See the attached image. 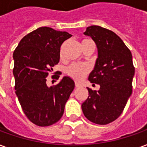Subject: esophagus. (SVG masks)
Listing matches in <instances>:
<instances>
[{
    "instance_id": "34e87169",
    "label": "esophagus",
    "mask_w": 147,
    "mask_h": 147,
    "mask_svg": "<svg viewBox=\"0 0 147 147\" xmlns=\"http://www.w3.org/2000/svg\"><path fill=\"white\" fill-rule=\"evenodd\" d=\"M76 87L77 88V87H80V84L77 83V82H76Z\"/></svg>"
}]
</instances>
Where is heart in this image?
<instances>
[{"instance_id":"obj_1","label":"heart","mask_w":147,"mask_h":147,"mask_svg":"<svg viewBox=\"0 0 147 147\" xmlns=\"http://www.w3.org/2000/svg\"><path fill=\"white\" fill-rule=\"evenodd\" d=\"M87 72H88V68L84 66L71 65L67 68V74L71 78L76 80H81Z\"/></svg>"}]
</instances>
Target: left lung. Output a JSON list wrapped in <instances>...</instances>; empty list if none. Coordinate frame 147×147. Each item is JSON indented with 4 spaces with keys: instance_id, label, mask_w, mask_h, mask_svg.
Listing matches in <instances>:
<instances>
[{
    "instance_id": "obj_1",
    "label": "left lung",
    "mask_w": 147,
    "mask_h": 147,
    "mask_svg": "<svg viewBox=\"0 0 147 147\" xmlns=\"http://www.w3.org/2000/svg\"><path fill=\"white\" fill-rule=\"evenodd\" d=\"M93 39L98 49L94 70L89 80L99 89H88L89 97L81 105L84 116L97 124L116 119L132 94L134 76L133 57L124 41L113 32L100 26H90L84 32Z\"/></svg>"
}]
</instances>
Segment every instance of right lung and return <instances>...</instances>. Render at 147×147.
I'll list each match as a JSON object with an SVG mask.
<instances>
[{"mask_svg": "<svg viewBox=\"0 0 147 147\" xmlns=\"http://www.w3.org/2000/svg\"><path fill=\"white\" fill-rule=\"evenodd\" d=\"M70 37L67 32L41 27L26 35L13 52L15 94L27 117L38 126H49L61 119L75 88L67 76L56 85L46 84L49 72L59 62L62 44Z\"/></svg>", "mask_w": 147, "mask_h": 147, "instance_id": "obj_1", "label": "right lung"}]
</instances>
